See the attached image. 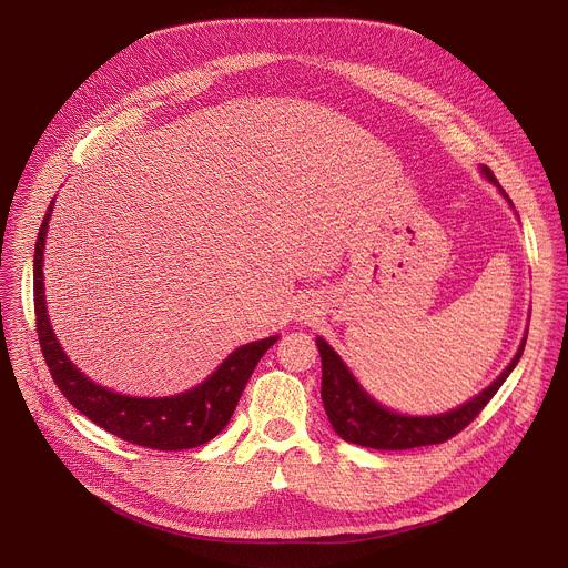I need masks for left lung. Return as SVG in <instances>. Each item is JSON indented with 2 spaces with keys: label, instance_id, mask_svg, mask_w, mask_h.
<instances>
[{
  "label": "left lung",
  "instance_id": "left-lung-1",
  "mask_svg": "<svg viewBox=\"0 0 568 568\" xmlns=\"http://www.w3.org/2000/svg\"><path fill=\"white\" fill-rule=\"evenodd\" d=\"M483 173L490 178V182L497 184L493 171L485 166ZM506 195V191L501 189ZM508 197V195H506ZM318 353H321V397L323 407H326L328 420L333 429L348 443L371 447V449H414L425 445H438L456 434H460L495 397V393L501 388L506 377L517 366L526 339L521 342L515 359L510 366L476 397L465 402L463 407L440 414V416H402L395 412L384 409L379 402H375L351 375L346 364L339 359V355L323 342L316 339Z\"/></svg>",
  "mask_w": 568,
  "mask_h": 568
}]
</instances>
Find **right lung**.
Returning a JSON list of instances; mask_svg holds the SVG:
<instances>
[{
    "instance_id": "obj_1",
    "label": "right lung",
    "mask_w": 568,
    "mask_h": 568,
    "mask_svg": "<svg viewBox=\"0 0 568 568\" xmlns=\"http://www.w3.org/2000/svg\"><path fill=\"white\" fill-rule=\"evenodd\" d=\"M53 202L49 204L38 231L33 261V303L36 331L49 373L62 395L73 407L97 423L101 429L141 447L159 452H180L209 443L231 420L237 399L245 390L256 364L276 344L278 337H267L231 353L222 366L200 386L173 397H130L112 393L80 373L62 353L53 337L44 305L42 254L44 235Z\"/></svg>"
}]
</instances>
